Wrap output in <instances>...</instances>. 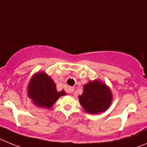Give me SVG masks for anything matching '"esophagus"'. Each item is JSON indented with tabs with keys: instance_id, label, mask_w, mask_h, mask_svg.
Segmentation results:
<instances>
[{
	"instance_id": "34e87169",
	"label": "esophagus",
	"mask_w": 147,
	"mask_h": 147,
	"mask_svg": "<svg viewBox=\"0 0 147 147\" xmlns=\"http://www.w3.org/2000/svg\"><path fill=\"white\" fill-rule=\"evenodd\" d=\"M68 91H69V93H72V92H73V91H74V87H72V86L69 87Z\"/></svg>"
}]
</instances>
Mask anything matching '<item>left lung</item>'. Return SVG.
<instances>
[{
  "mask_svg": "<svg viewBox=\"0 0 147 147\" xmlns=\"http://www.w3.org/2000/svg\"><path fill=\"white\" fill-rule=\"evenodd\" d=\"M78 98L87 113L97 114L109 108L113 97L109 87L100 80H95L84 85L83 94Z\"/></svg>",
  "mask_w": 147,
  "mask_h": 147,
  "instance_id": "left-lung-1",
  "label": "left lung"
}]
</instances>
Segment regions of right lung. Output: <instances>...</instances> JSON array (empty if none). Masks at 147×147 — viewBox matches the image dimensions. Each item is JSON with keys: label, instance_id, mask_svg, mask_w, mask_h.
Returning <instances> with one entry per match:
<instances>
[{"label": "right lung", "instance_id": "add662e5", "mask_svg": "<svg viewBox=\"0 0 147 147\" xmlns=\"http://www.w3.org/2000/svg\"><path fill=\"white\" fill-rule=\"evenodd\" d=\"M28 94L36 105L45 108H51L60 96L66 95L63 90L57 92L53 80L43 72H37L31 78L28 83Z\"/></svg>", "mask_w": 147, "mask_h": 147}]
</instances>
